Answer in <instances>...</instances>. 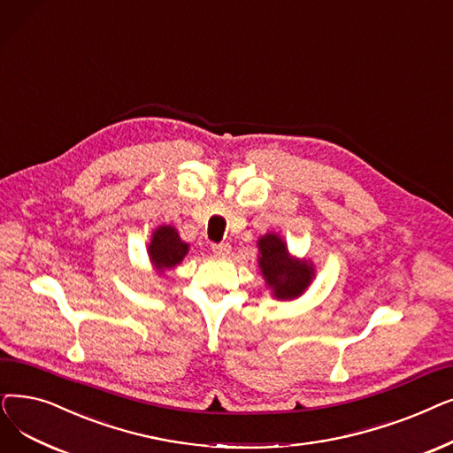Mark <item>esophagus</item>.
I'll use <instances>...</instances> for the list:
<instances>
[{"instance_id": "esophagus-1", "label": "esophagus", "mask_w": 453, "mask_h": 453, "mask_svg": "<svg viewBox=\"0 0 453 453\" xmlns=\"http://www.w3.org/2000/svg\"><path fill=\"white\" fill-rule=\"evenodd\" d=\"M211 250H213V254H218V256H226V254L230 252V245H228L226 242H223V243H213V245H211Z\"/></svg>"}]
</instances>
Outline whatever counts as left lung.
Returning <instances> with one entry per match:
<instances>
[{
	"instance_id": "left-lung-1",
	"label": "left lung",
	"mask_w": 453,
	"mask_h": 453,
	"mask_svg": "<svg viewBox=\"0 0 453 453\" xmlns=\"http://www.w3.org/2000/svg\"><path fill=\"white\" fill-rule=\"evenodd\" d=\"M257 265L262 269L267 288L278 300H293L303 295L315 276L313 264L296 260L288 250V243L278 234H265L257 240Z\"/></svg>"
}]
</instances>
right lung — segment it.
<instances>
[{
    "instance_id": "right-lung-1",
    "label": "right lung",
    "mask_w": 453,
    "mask_h": 453,
    "mask_svg": "<svg viewBox=\"0 0 453 453\" xmlns=\"http://www.w3.org/2000/svg\"><path fill=\"white\" fill-rule=\"evenodd\" d=\"M188 250L189 245L180 240L177 228L171 225L158 226L150 235V243L147 247L149 260L158 273L177 267L184 260Z\"/></svg>"
}]
</instances>
